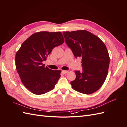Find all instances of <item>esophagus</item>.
<instances>
[{
	"label": "esophagus",
	"instance_id": "obj_1",
	"mask_svg": "<svg viewBox=\"0 0 127 127\" xmlns=\"http://www.w3.org/2000/svg\"><path fill=\"white\" fill-rule=\"evenodd\" d=\"M62 72L64 74H66L68 72V71L67 70H62Z\"/></svg>",
	"mask_w": 127,
	"mask_h": 127
}]
</instances>
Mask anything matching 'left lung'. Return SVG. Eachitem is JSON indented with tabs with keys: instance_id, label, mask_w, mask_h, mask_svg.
I'll use <instances>...</instances> for the list:
<instances>
[{
	"instance_id": "8db88e82",
	"label": "left lung",
	"mask_w": 127,
	"mask_h": 127,
	"mask_svg": "<svg viewBox=\"0 0 127 127\" xmlns=\"http://www.w3.org/2000/svg\"><path fill=\"white\" fill-rule=\"evenodd\" d=\"M65 41L76 58H82L83 71H75L72 88L79 93L91 94L101 88L108 72L110 57L105 45L86 30L63 32Z\"/></svg>"
}]
</instances>
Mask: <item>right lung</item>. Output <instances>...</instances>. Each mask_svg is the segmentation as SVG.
I'll list each match as a JSON object with an SVG mask.
<instances>
[{
    "label": "right lung",
    "instance_id": "obj_1",
    "mask_svg": "<svg viewBox=\"0 0 127 127\" xmlns=\"http://www.w3.org/2000/svg\"><path fill=\"white\" fill-rule=\"evenodd\" d=\"M64 42L60 32H36L26 40L17 52V71L23 85L33 94H43L55 88L61 70L50 69L42 62L53 48Z\"/></svg>",
    "mask_w": 127,
    "mask_h": 127
}]
</instances>
